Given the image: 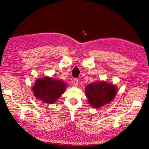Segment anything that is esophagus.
Masks as SVG:
<instances>
[{"instance_id": "esophagus-1", "label": "esophagus", "mask_w": 149, "mask_h": 149, "mask_svg": "<svg viewBox=\"0 0 149 149\" xmlns=\"http://www.w3.org/2000/svg\"><path fill=\"white\" fill-rule=\"evenodd\" d=\"M78 83H79L78 79H74V86H77V84H78Z\"/></svg>"}]
</instances>
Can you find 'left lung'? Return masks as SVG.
Masks as SVG:
<instances>
[{"label":"left lung","mask_w":149,"mask_h":149,"mask_svg":"<svg viewBox=\"0 0 149 149\" xmlns=\"http://www.w3.org/2000/svg\"><path fill=\"white\" fill-rule=\"evenodd\" d=\"M116 86L104 81L91 83L85 88V94L93 108H100L111 102L116 95Z\"/></svg>","instance_id":"obj_1"}]
</instances>
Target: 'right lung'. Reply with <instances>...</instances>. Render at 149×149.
I'll list each match as a JSON object with an SVG mask.
<instances>
[{"instance_id": "obj_1", "label": "right lung", "mask_w": 149, "mask_h": 149, "mask_svg": "<svg viewBox=\"0 0 149 149\" xmlns=\"http://www.w3.org/2000/svg\"><path fill=\"white\" fill-rule=\"evenodd\" d=\"M67 84L62 81L44 77L37 79L32 90L36 97L44 103L52 104L64 93Z\"/></svg>"}]
</instances>
